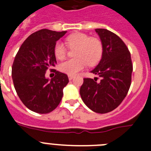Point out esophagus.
I'll use <instances>...</instances> for the list:
<instances>
[{"instance_id": "obj_1", "label": "esophagus", "mask_w": 151, "mask_h": 151, "mask_svg": "<svg viewBox=\"0 0 151 151\" xmlns=\"http://www.w3.org/2000/svg\"><path fill=\"white\" fill-rule=\"evenodd\" d=\"M75 78V76H71V75H69L68 76V78L69 80H72L73 78Z\"/></svg>"}]
</instances>
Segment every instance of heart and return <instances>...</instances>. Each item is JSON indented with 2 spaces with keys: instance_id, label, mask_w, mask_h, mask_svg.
I'll use <instances>...</instances> for the list:
<instances>
[{
  "instance_id": "heart-1",
  "label": "heart",
  "mask_w": 151,
  "mask_h": 151,
  "mask_svg": "<svg viewBox=\"0 0 151 151\" xmlns=\"http://www.w3.org/2000/svg\"><path fill=\"white\" fill-rule=\"evenodd\" d=\"M66 42L71 48L77 47L75 53L76 58L60 64V70L67 75L74 76L83 70L87 64L91 66L97 64L102 56V44L98 38H90L86 34L76 32L67 37ZM54 52L58 60H63L67 55V48L64 43L59 41L55 44Z\"/></svg>"
}]
</instances>
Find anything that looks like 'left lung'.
<instances>
[{"label": "left lung", "instance_id": "obj_1", "mask_svg": "<svg viewBox=\"0 0 151 151\" xmlns=\"http://www.w3.org/2000/svg\"><path fill=\"white\" fill-rule=\"evenodd\" d=\"M103 47L99 63L91 73L101 78H84L80 95L91 110L106 113L123 101L131 84L133 72L130 53L122 40L105 29H96Z\"/></svg>", "mask_w": 151, "mask_h": 151}]
</instances>
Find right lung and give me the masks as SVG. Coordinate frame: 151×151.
<instances>
[{
	"label": "right lung",
	"mask_w": 151,
	"mask_h": 151,
	"mask_svg": "<svg viewBox=\"0 0 151 151\" xmlns=\"http://www.w3.org/2000/svg\"><path fill=\"white\" fill-rule=\"evenodd\" d=\"M66 32L38 30L25 40L15 56L12 68L14 87L21 101L32 111L50 113L61 102L68 77L52 69L54 78H47L45 73L57 64L55 44Z\"/></svg>",
	"instance_id": "obj_1"
}]
</instances>
